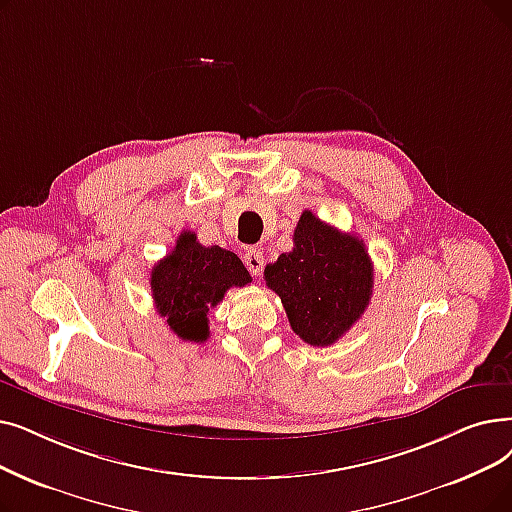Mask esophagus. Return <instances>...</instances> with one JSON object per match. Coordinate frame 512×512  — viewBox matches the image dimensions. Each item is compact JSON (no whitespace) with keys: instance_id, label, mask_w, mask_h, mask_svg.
Instances as JSON below:
<instances>
[{"instance_id":"obj_1","label":"esophagus","mask_w":512,"mask_h":512,"mask_svg":"<svg viewBox=\"0 0 512 512\" xmlns=\"http://www.w3.org/2000/svg\"><path fill=\"white\" fill-rule=\"evenodd\" d=\"M244 265H247V270H249L253 276H261L263 265H265L263 251H261V249H249L247 253H244Z\"/></svg>"}]
</instances>
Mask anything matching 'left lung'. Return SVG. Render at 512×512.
I'll return each mask as SVG.
<instances>
[{
    "label": "left lung",
    "instance_id": "1",
    "mask_svg": "<svg viewBox=\"0 0 512 512\" xmlns=\"http://www.w3.org/2000/svg\"><path fill=\"white\" fill-rule=\"evenodd\" d=\"M265 284L282 299L288 322L314 347H328L362 318L374 270L364 240L303 211L293 251L265 268Z\"/></svg>",
    "mask_w": 512,
    "mask_h": 512
}]
</instances>
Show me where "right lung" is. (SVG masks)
Returning <instances> with one entry per match:
<instances>
[{
  "label": "right lung",
  "mask_w": 512,
  "mask_h": 512,
  "mask_svg": "<svg viewBox=\"0 0 512 512\" xmlns=\"http://www.w3.org/2000/svg\"><path fill=\"white\" fill-rule=\"evenodd\" d=\"M249 282L247 268L232 251L203 247L194 232H182L150 274L159 316L182 341L194 343L209 339V309L224 299L228 288Z\"/></svg>",
  "instance_id": "right-lung-1"
}]
</instances>
